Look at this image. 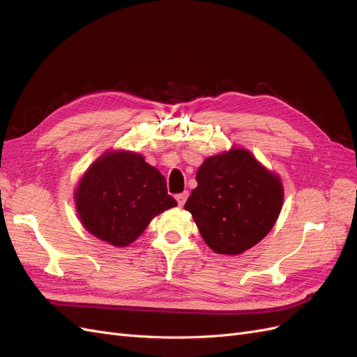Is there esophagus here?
<instances>
[{"label":"esophagus","mask_w":357,"mask_h":357,"mask_svg":"<svg viewBox=\"0 0 357 357\" xmlns=\"http://www.w3.org/2000/svg\"><path fill=\"white\" fill-rule=\"evenodd\" d=\"M188 197H189V192H188V190H186V192H183V193H178V195H176V199H177V202H178L180 207H183V205H185V202H186Z\"/></svg>","instance_id":"34e87169"}]
</instances>
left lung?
I'll use <instances>...</instances> for the list:
<instances>
[{
    "label": "left lung",
    "mask_w": 357,
    "mask_h": 357,
    "mask_svg": "<svg viewBox=\"0 0 357 357\" xmlns=\"http://www.w3.org/2000/svg\"><path fill=\"white\" fill-rule=\"evenodd\" d=\"M185 204L199 234L220 255H240L273 229L282 211V181L243 149L204 160Z\"/></svg>",
    "instance_id": "left-lung-1"
}]
</instances>
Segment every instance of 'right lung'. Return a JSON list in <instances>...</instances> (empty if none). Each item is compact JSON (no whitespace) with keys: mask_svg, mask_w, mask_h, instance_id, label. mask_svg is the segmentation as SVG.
<instances>
[{"mask_svg":"<svg viewBox=\"0 0 357 357\" xmlns=\"http://www.w3.org/2000/svg\"><path fill=\"white\" fill-rule=\"evenodd\" d=\"M75 205L83 226L96 238L122 247L137 240L155 215L177 201L168 195L167 180L129 152L105 153L79 183Z\"/></svg>","mask_w":357,"mask_h":357,"instance_id":"1","label":"right lung"}]
</instances>
